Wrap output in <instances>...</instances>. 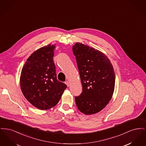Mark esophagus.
I'll use <instances>...</instances> for the list:
<instances>
[{"instance_id": "esophagus-1", "label": "esophagus", "mask_w": 146, "mask_h": 146, "mask_svg": "<svg viewBox=\"0 0 146 146\" xmlns=\"http://www.w3.org/2000/svg\"><path fill=\"white\" fill-rule=\"evenodd\" d=\"M65 84H66L67 85V86H68V87H69V86H70V82H69L68 81H66V82H65Z\"/></svg>"}]
</instances>
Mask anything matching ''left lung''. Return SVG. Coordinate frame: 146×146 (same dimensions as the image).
Instances as JSON below:
<instances>
[{
    "label": "left lung",
    "instance_id": "8db88e82",
    "mask_svg": "<svg viewBox=\"0 0 146 146\" xmlns=\"http://www.w3.org/2000/svg\"><path fill=\"white\" fill-rule=\"evenodd\" d=\"M83 86L75 97L78 110L85 114H94L110 102L115 87V73L108 57L97 49L76 42L73 46Z\"/></svg>",
    "mask_w": 146,
    "mask_h": 146
}]
</instances>
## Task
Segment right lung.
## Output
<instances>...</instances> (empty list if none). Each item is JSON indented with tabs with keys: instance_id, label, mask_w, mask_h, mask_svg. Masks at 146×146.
<instances>
[{
	"instance_id": "right-lung-1",
	"label": "right lung",
	"mask_w": 146,
	"mask_h": 146,
	"mask_svg": "<svg viewBox=\"0 0 146 146\" xmlns=\"http://www.w3.org/2000/svg\"><path fill=\"white\" fill-rule=\"evenodd\" d=\"M55 45L35 50L21 70L20 87L23 96L35 108L47 110L57 104L67 86L57 79L53 57Z\"/></svg>"
}]
</instances>
